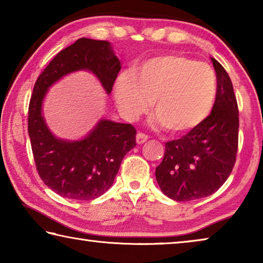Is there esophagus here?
<instances>
[{
    "label": "esophagus",
    "instance_id": "obj_1",
    "mask_svg": "<svg viewBox=\"0 0 263 263\" xmlns=\"http://www.w3.org/2000/svg\"><path fill=\"white\" fill-rule=\"evenodd\" d=\"M147 139H148V136L147 135H145V133H141V132H139L137 135V144H144L145 141H147Z\"/></svg>",
    "mask_w": 263,
    "mask_h": 263
}]
</instances>
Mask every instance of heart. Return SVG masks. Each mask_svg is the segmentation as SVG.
<instances>
[{
    "mask_svg": "<svg viewBox=\"0 0 263 263\" xmlns=\"http://www.w3.org/2000/svg\"><path fill=\"white\" fill-rule=\"evenodd\" d=\"M116 105L124 118L136 121L153 101L158 122L176 133L198 127L211 114L217 77L208 64L167 54L142 62L135 72L124 70L114 88Z\"/></svg>",
    "mask_w": 263,
    "mask_h": 263,
    "instance_id": "b5f03b06",
    "label": "heart"
}]
</instances>
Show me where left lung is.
<instances>
[{
	"mask_svg": "<svg viewBox=\"0 0 263 263\" xmlns=\"http://www.w3.org/2000/svg\"><path fill=\"white\" fill-rule=\"evenodd\" d=\"M217 75V97L211 114L198 127L166 142L155 177L162 193L179 202L210 196L224 184L238 151L239 111L232 81L211 58Z\"/></svg>",
	"mask_w": 263,
	"mask_h": 263,
	"instance_id": "left-lung-1",
	"label": "left lung"
}]
</instances>
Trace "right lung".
Listing matches in <instances>:
<instances>
[{
    "mask_svg": "<svg viewBox=\"0 0 263 263\" xmlns=\"http://www.w3.org/2000/svg\"><path fill=\"white\" fill-rule=\"evenodd\" d=\"M121 68L109 42L80 38L58 53L34 83L28 116L34 163L44 183L62 197L89 201L103 195L137 145V131L131 124L101 119L81 140L59 139L43 117L44 97L53 83L78 70L95 74L110 94Z\"/></svg>",
    "mask_w": 263,
    "mask_h": 263,
    "instance_id": "right-lung-1",
    "label": "right lung"
}]
</instances>
